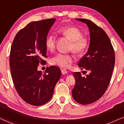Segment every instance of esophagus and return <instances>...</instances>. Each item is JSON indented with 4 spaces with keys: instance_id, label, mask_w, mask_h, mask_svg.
Masks as SVG:
<instances>
[{
    "instance_id": "obj_1",
    "label": "esophagus",
    "mask_w": 124,
    "mask_h": 124,
    "mask_svg": "<svg viewBox=\"0 0 124 124\" xmlns=\"http://www.w3.org/2000/svg\"><path fill=\"white\" fill-rule=\"evenodd\" d=\"M62 74H65L66 73H67V70L65 69H62Z\"/></svg>"
}]
</instances>
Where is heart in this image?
Segmentation results:
<instances>
[{"mask_svg":"<svg viewBox=\"0 0 124 124\" xmlns=\"http://www.w3.org/2000/svg\"><path fill=\"white\" fill-rule=\"evenodd\" d=\"M58 33L62 37L71 41L69 50L76 54H83L89 46V40L83 36L81 30L75 26H63L58 30ZM56 39L53 35H50L46 39L45 45L47 50L53 51L55 48ZM73 62V58L69 54H57L50 59V62L61 68L68 67Z\"/></svg>","mask_w":124,"mask_h":124,"instance_id":"b5f03b06","label":"heart"}]
</instances>
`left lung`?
<instances>
[{"mask_svg": "<svg viewBox=\"0 0 124 124\" xmlns=\"http://www.w3.org/2000/svg\"><path fill=\"white\" fill-rule=\"evenodd\" d=\"M76 20L86 23L90 33L89 50L78 64L81 70L85 69L90 74L85 77L80 72L73 73L76 85L72 93L75 101L86 105L99 100L107 89L114 68L115 55L111 40L103 29L91 20Z\"/></svg>", "mask_w": 124, "mask_h": 124, "instance_id": "8db88e82", "label": "left lung"}]
</instances>
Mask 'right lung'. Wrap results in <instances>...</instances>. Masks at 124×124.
<instances>
[{
    "mask_svg": "<svg viewBox=\"0 0 124 124\" xmlns=\"http://www.w3.org/2000/svg\"><path fill=\"white\" fill-rule=\"evenodd\" d=\"M55 18L31 22L16 34L11 48L9 66L18 94L28 104L41 106L50 101L61 77L56 66L47 67L45 73L37 70L46 64L45 41Z\"/></svg>",
    "mask_w": 124,
    "mask_h": 124,
    "instance_id": "1",
    "label": "right lung"
}]
</instances>
